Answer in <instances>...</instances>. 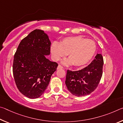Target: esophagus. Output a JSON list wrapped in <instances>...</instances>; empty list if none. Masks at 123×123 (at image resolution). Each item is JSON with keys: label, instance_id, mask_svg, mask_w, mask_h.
I'll list each match as a JSON object with an SVG mask.
<instances>
[{"label": "esophagus", "instance_id": "1", "mask_svg": "<svg viewBox=\"0 0 123 123\" xmlns=\"http://www.w3.org/2000/svg\"><path fill=\"white\" fill-rule=\"evenodd\" d=\"M63 67H62L61 65H59L58 66V67H57V69H62V68H63Z\"/></svg>", "mask_w": 123, "mask_h": 123}]
</instances>
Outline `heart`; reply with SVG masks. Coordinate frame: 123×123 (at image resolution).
Listing matches in <instances>:
<instances>
[{"instance_id":"heart-1","label":"heart","mask_w":123,"mask_h":123,"mask_svg":"<svg viewBox=\"0 0 123 123\" xmlns=\"http://www.w3.org/2000/svg\"><path fill=\"white\" fill-rule=\"evenodd\" d=\"M50 51L55 61H59L67 54L69 59L64 60L63 63L66 65L73 63L74 66L79 67L85 65L92 59L96 51V45L91 39L80 36L68 37L59 43H53Z\"/></svg>"}]
</instances>
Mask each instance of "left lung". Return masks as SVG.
I'll return each instance as SVG.
<instances>
[{"label": "left lung", "mask_w": 123, "mask_h": 123, "mask_svg": "<svg viewBox=\"0 0 123 123\" xmlns=\"http://www.w3.org/2000/svg\"><path fill=\"white\" fill-rule=\"evenodd\" d=\"M103 57L98 54L88 66L78 71L67 70L66 85L73 95L85 96L97 88L103 75Z\"/></svg>", "instance_id": "1"}]
</instances>
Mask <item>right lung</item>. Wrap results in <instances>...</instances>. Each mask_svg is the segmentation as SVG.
<instances>
[{
    "label": "right lung",
    "instance_id": "add662e5",
    "mask_svg": "<svg viewBox=\"0 0 123 123\" xmlns=\"http://www.w3.org/2000/svg\"><path fill=\"white\" fill-rule=\"evenodd\" d=\"M51 42L43 30L36 29L20 42L14 54L13 74L18 90L31 99L44 92L58 64L47 59Z\"/></svg>",
    "mask_w": 123,
    "mask_h": 123
}]
</instances>
